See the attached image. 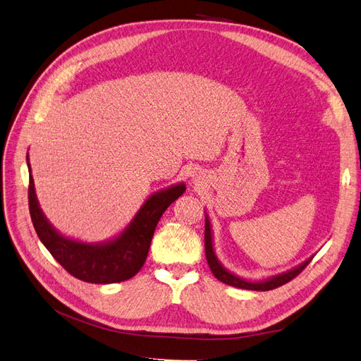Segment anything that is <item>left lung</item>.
<instances>
[{"label": "left lung", "instance_id": "8db88e82", "mask_svg": "<svg viewBox=\"0 0 361 361\" xmlns=\"http://www.w3.org/2000/svg\"><path fill=\"white\" fill-rule=\"evenodd\" d=\"M204 251H206V260L207 265H209L212 274L226 285L233 286V288H239V289H247V290H271L276 289L285 283L290 281L292 279L297 277L300 272L309 265V262L312 260V257H309L307 260H304L302 264L293 267L292 269H288L285 272H280V274L271 276L269 279L265 280H259V281H251L247 279L239 277L233 272L228 271L227 268H224V265L218 260L215 250H214V236H212V226H211V220L207 214L204 212Z\"/></svg>", "mask_w": 361, "mask_h": 361}]
</instances>
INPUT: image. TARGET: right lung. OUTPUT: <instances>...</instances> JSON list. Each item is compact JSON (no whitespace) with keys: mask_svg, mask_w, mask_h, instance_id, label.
<instances>
[{"mask_svg":"<svg viewBox=\"0 0 361 361\" xmlns=\"http://www.w3.org/2000/svg\"><path fill=\"white\" fill-rule=\"evenodd\" d=\"M27 166L30 171V215L42 244L69 274L96 285L125 281L137 274L145 265L161 215L187 190L180 182L154 192L117 236L102 243H82L61 235L49 223L37 200L28 155Z\"/></svg>","mask_w":361,"mask_h":361,"instance_id":"add662e5","label":"right lung"}]
</instances>
